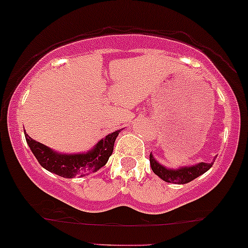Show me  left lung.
<instances>
[{
  "instance_id": "obj_1",
  "label": "left lung",
  "mask_w": 248,
  "mask_h": 248,
  "mask_svg": "<svg viewBox=\"0 0 248 248\" xmlns=\"http://www.w3.org/2000/svg\"><path fill=\"white\" fill-rule=\"evenodd\" d=\"M149 161H151L152 170L159 176L160 179L166 182H172V184H188L201 174L206 173L209 168L212 167L213 162L211 164H206V162H200V164L193 165V166H185L180 167L178 170H170V168H166L165 166L160 165L156 160L154 159L153 155H149Z\"/></svg>"
}]
</instances>
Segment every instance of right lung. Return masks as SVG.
<instances>
[{"label": "right lung", "instance_id": "right-lung-1", "mask_svg": "<svg viewBox=\"0 0 248 248\" xmlns=\"http://www.w3.org/2000/svg\"><path fill=\"white\" fill-rule=\"evenodd\" d=\"M120 129L110 133L95 145L93 149L81 154H61L53 151L43 143L37 142L28 134H24L27 143L40 165L51 173L62 178L72 179L74 176H84L97 172L107 164L113 153L114 142L118 138Z\"/></svg>", "mask_w": 248, "mask_h": 248}]
</instances>
